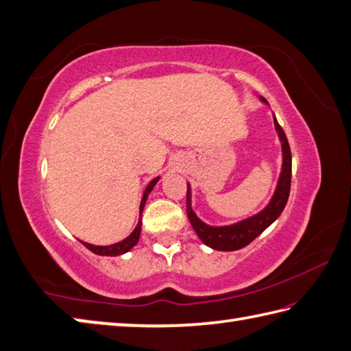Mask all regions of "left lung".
I'll list each match as a JSON object with an SVG mask.
<instances>
[{
    "instance_id": "obj_1",
    "label": "left lung",
    "mask_w": 351,
    "mask_h": 351,
    "mask_svg": "<svg viewBox=\"0 0 351 351\" xmlns=\"http://www.w3.org/2000/svg\"><path fill=\"white\" fill-rule=\"evenodd\" d=\"M265 103L266 100L262 99ZM276 129L278 130L281 147H283V170H281L280 180L276 193H274L271 202L267 207L260 211L258 215L252 216L245 221L228 225V226H210L204 223L201 219L191 210L190 204V185H187V216L189 221L196 231L197 237L202 242L210 246L213 250L219 251H236L243 248V246L250 245L254 239L262 234V232L269 226L276 219L281 215V211L285 210L287 199H289L291 191V180H292V155L289 141L286 138L285 130L281 129L278 121L276 119Z\"/></svg>"
}]
</instances>
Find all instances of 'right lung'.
I'll list each match as a JSON object with an SVG mask.
<instances>
[{
	"instance_id": "add662e5",
	"label": "right lung",
	"mask_w": 351,
	"mask_h": 351,
	"mask_svg": "<svg viewBox=\"0 0 351 351\" xmlns=\"http://www.w3.org/2000/svg\"><path fill=\"white\" fill-rule=\"evenodd\" d=\"M158 180H160V178H155V180L147 185L146 190H144V195H143L141 204H140V217H141L144 204H146V199H147V196L150 193V190L154 189V185L158 182ZM140 232H141V219L138 221V225H136V228L132 231V234H130L129 237H126L125 240H121V242H119V243H114V245H109V246H95V245L85 243V242H82V243H84L89 251H93L94 254H99V256H120V254H125L129 250L134 248V246L136 245V242H138V239H140Z\"/></svg>"
}]
</instances>
